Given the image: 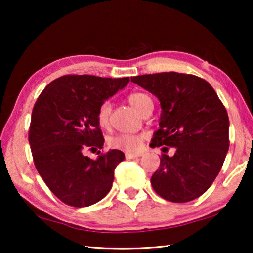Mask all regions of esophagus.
Masks as SVG:
<instances>
[{
  "label": "esophagus",
  "mask_w": 253,
  "mask_h": 253,
  "mask_svg": "<svg viewBox=\"0 0 253 253\" xmlns=\"http://www.w3.org/2000/svg\"><path fill=\"white\" fill-rule=\"evenodd\" d=\"M141 153H126V159H134V158H139Z\"/></svg>",
  "instance_id": "obj_1"
}]
</instances>
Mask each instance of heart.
<instances>
[{"mask_svg":"<svg viewBox=\"0 0 253 253\" xmlns=\"http://www.w3.org/2000/svg\"><path fill=\"white\" fill-rule=\"evenodd\" d=\"M127 101L140 114H143L147 107L152 105V100L150 96L140 92L131 93L127 96ZM110 112H112V106H110L109 101L101 102L98 109H96L95 121L101 129H107L109 126ZM143 139V134L120 133L107 138V145L110 148H114V150H120L123 152H136L139 150Z\"/></svg>","mask_w":253,"mask_h":253,"instance_id":"b5f03b06","label":"heart"}]
</instances>
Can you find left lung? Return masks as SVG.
Listing matches in <instances>:
<instances>
[{
  "label": "left lung",
  "mask_w": 253,
  "mask_h": 253,
  "mask_svg": "<svg viewBox=\"0 0 253 253\" xmlns=\"http://www.w3.org/2000/svg\"><path fill=\"white\" fill-rule=\"evenodd\" d=\"M160 100L162 114L151 147H175L174 157L161 154L151 177L154 191L172 203L198 198L219 175L229 148V117L205 79L178 72H158L131 78Z\"/></svg>",
  "instance_id": "1"
}]
</instances>
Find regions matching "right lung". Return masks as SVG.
Wrapping results in <instances>:
<instances>
[{"instance_id": "obj_1", "label": "right lung", "mask_w": 253, "mask_h": 253, "mask_svg": "<svg viewBox=\"0 0 253 253\" xmlns=\"http://www.w3.org/2000/svg\"><path fill=\"white\" fill-rule=\"evenodd\" d=\"M129 81V77L65 75L49 83L34 103L29 127L34 166L65 205H93L112 189L116 166L124 160L123 152L99 151L96 160L83 152L102 148L105 139L95 121L96 109Z\"/></svg>"}]
</instances>
